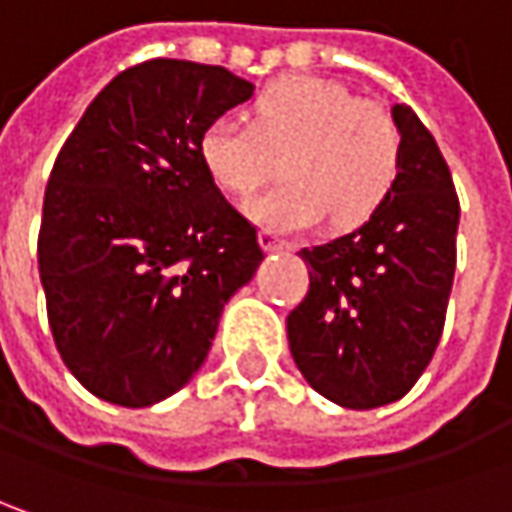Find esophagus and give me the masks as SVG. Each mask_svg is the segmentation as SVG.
Masks as SVG:
<instances>
[{"label":"esophagus","instance_id":"1","mask_svg":"<svg viewBox=\"0 0 512 512\" xmlns=\"http://www.w3.org/2000/svg\"><path fill=\"white\" fill-rule=\"evenodd\" d=\"M257 243H260V249L263 252H283V249H289L280 237H275L272 232H260L257 234Z\"/></svg>","mask_w":512,"mask_h":512}]
</instances>
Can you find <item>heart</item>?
<instances>
[{"instance_id": "obj_1", "label": "heart", "mask_w": 512, "mask_h": 512, "mask_svg": "<svg viewBox=\"0 0 512 512\" xmlns=\"http://www.w3.org/2000/svg\"><path fill=\"white\" fill-rule=\"evenodd\" d=\"M197 148L214 186L234 197L269 183L283 157L289 180L246 203L257 226L278 234L309 232L326 214L338 229L364 223L401 171V134L387 111L318 77L272 82L252 123L223 114Z\"/></svg>"}]
</instances>
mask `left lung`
<instances>
[{
  "instance_id": "left-lung-1",
  "label": "left lung",
  "mask_w": 512,
  "mask_h": 512,
  "mask_svg": "<svg viewBox=\"0 0 512 512\" xmlns=\"http://www.w3.org/2000/svg\"><path fill=\"white\" fill-rule=\"evenodd\" d=\"M401 171L367 223L303 249L309 292L286 318L292 358L346 410L398 401L433 358L456 275L458 197L433 134L392 105Z\"/></svg>"
}]
</instances>
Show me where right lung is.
<instances>
[{
	"instance_id": "1",
	"label": "right lung",
	"mask_w": 512,
	"mask_h": 512,
	"mask_svg": "<svg viewBox=\"0 0 512 512\" xmlns=\"http://www.w3.org/2000/svg\"><path fill=\"white\" fill-rule=\"evenodd\" d=\"M255 94L220 65L151 59L111 79L56 157L39 278L65 367L97 398L151 407L203 367L263 252L200 163L203 128Z\"/></svg>"
}]
</instances>
